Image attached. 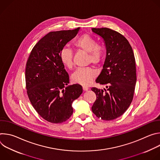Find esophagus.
<instances>
[{"label":"esophagus","mask_w":160,"mask_h":160,"mask_svg":"<svg viewBox=\"0 0 160 160\" xmlns=\"http://www.w3.org/2000/svg\"><path fill=\"white\" fill-rule=\"evenodd\" d=\"M82 88H83V90L84 91H87V90H88V87L87 86H83Z\"/></svg>","instance_id":"esophagus-1"}]
</instances>
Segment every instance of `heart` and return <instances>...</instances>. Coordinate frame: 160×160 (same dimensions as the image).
<instances>
[{"label": "heart", "instance_id": "1", "mask_svg": "<svg viewBox=\"0 0 160 160\" xmlns=\"http://www.w3.org/2000/svg\"><path fill=\"white\" fill-rule=\"evenodd\" d=\"M74 47L78 50L88 52L87 61L95 65L99 64L103 59L105 49L101 44L96 43V39L88 34L80 36L73 43ZM62 64L68 69L73 66V56L72 51L68 48H62L59 53ZM96 76V73L91 68H78L72 75V79L74 83L82 85H88Z\"/></svg>", "mask_w": 160, "mask_h": 160}]
</instances>
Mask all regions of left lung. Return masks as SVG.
Returning a JSON list of instances; mask_svg holds the SVG:
<instances>
[{
	"instance_id": "8db88e82",
	"label": "left lung",
	"mask_w": 160,
	"mask_h": 160,
	"mask_svg": "<svg viewBox=\"0 0 160 160\" xmlns=\"http://www.w3.org/2000/svg\"><path fill=\"white\" fill-rule=\"evenodd\" d=\"M92 30L103 38L106 48L102 70L96 80L106 88H91L97 96L92 111L99 118L112 120L122 116L132 101L137 80L135 59L123 35L108 28Z\"/></svg>"
}]
</instances>
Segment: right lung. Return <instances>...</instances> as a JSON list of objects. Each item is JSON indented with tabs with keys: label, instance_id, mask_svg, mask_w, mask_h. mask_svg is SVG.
<instances>
[{
	"label": "right lung",
	"instance_id": "obj_1",
	"mask_svg": "<svg viewBox=\"0 0 160 160\" xmlns=\"http://www.w3.org/2000/svg\"><path fill=\"white\" fill-rule=\"evenodd\" d=\"M79 30L49 32L35 44L27 62L28 98L38 115L52 123L70 118L73 112L72 102L83 92L79 84L68 85L69 75L59 58L61 50Z\"/></svg>",
	"mask_w": 160,
	"mask_h": 160
}]
</instances>
